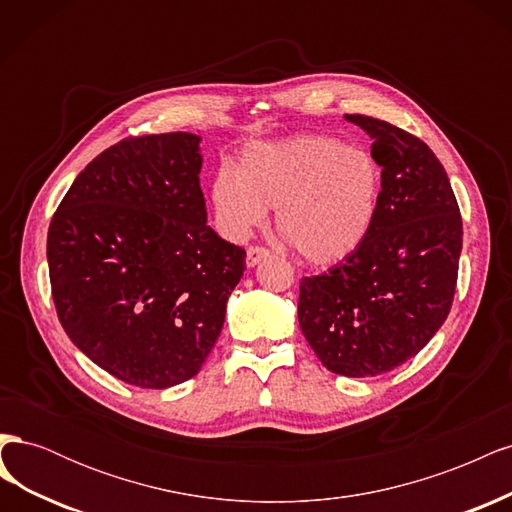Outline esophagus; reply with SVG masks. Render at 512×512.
<instances>
[{
  "label": "esophagus",
  "mask_w": 512,
  "mask_h": 512,
  "mask_svg": "<svg viewBox=\"0 0 512 512\" xmlns=\"http://www.w3.org/2000/svg\"><path fill=\"white\" fill-rule=\"evenodd\" d=\"M271 252L267 250V247H262V245H252V247H247V258H245V262H247V267H256L258 262L262 260V258H267Z\"/></svg>",
  "instance_id": "esophagus-1"
}]
</instances>
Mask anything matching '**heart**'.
Instances as JSON below:
<instances>
[{
  "mask_svg": "<svg viewBox=\"0 0 512 512\" xmlns=\"http://www.w3.org/2000/svg\"><path fill=\"white\" fill-rule=\"evenodd\" d=\"M384 196V168L365 147L301 134L247 145L211 183L215 222L243 241L275 207L280 235L312 265H337L367 241Z\"/></svg>",
  "mask_w": 512,
  "mask_h": 512,
  "instance_id": "heart-1",
  "label": "heart"
}]
</instances>
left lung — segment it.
<instances>
[{
	"instance_id": "8db88e82",
	"label": "left lung",
	"mask_w": 512,
	"mask_h": 512,
	"mask_svg": "<svg viewBox=\"0 0 512 512\" xmlns=\"http://www.w3.org/2000/svg\"><path fill=\"white\" fill-rule=\"evenodd\" d=\"M371 138L384 168L374 230L346 260L303 277L299 324L322 365L378 376L412 359L451 312L463 226L440 160L389 121L346 115Z\"/></svg>"
}]
</instances>
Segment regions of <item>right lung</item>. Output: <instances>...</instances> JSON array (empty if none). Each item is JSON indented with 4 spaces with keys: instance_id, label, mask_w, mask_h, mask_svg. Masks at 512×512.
<instances>
[{
    "instance_id": "1",
    "label": "right lung",
    "mask_w": 512,
    "mask_h": 512,
    "mask_svg": "<svg viewBox=\"0 0 512 512\" xmlns=\"http://www.w3.org/2000/svg\"><path fill=\"white\" fill-rule=\"evenodd\" d=\"M200 136H130L74 179L46 237L72 344L108 374L168 389L218 342L245 250L207 226Z\"/></svg>"
}]
</instances>
